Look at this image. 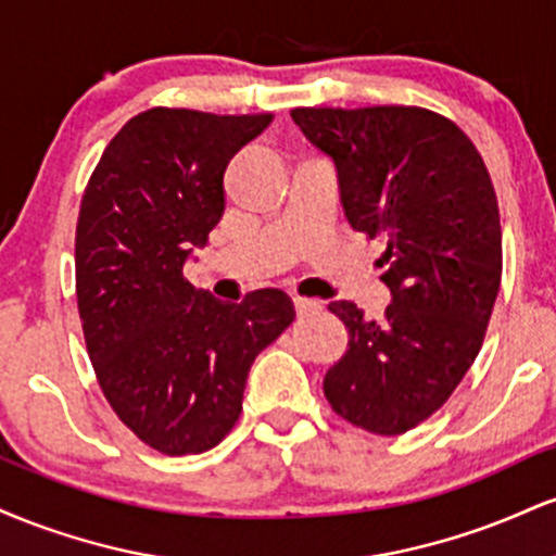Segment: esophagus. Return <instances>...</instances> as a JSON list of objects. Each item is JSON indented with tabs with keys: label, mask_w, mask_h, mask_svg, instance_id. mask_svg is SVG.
<instances>
[{
	"label": "esophagus",
	"mask_w": 556,
	"mask_h": 556,
	"mask_svg": "<svg viewBox=\"0 0 556 556\" xmlns=\"http://www.w3.org/2000/svg\"><path fill=\"white\" fill-rule=\"evenodd\" d=\"M292 305H295L298 316H308V314H316V311H321V303H316V300H308V298H292Z\"/></svg>",
	"instance_id": "34e87169"
}]
</instances>
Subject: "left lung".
Returning a JSON list of instances; mask_svg holds the SVG:
<instances>
[{
	"mask_svg": "<svg viewBox=\"0 0 556 556\" xmlns=\"http://www.w3.org/2000/svg\"><path fill=\"white\" fill-rule=\"evenodd\" d=\"M292 119L331 156L355 232L384 235L381 321L350 300L329 303L348 353L324 376L331 410L397 437L450 400L473 366L502 282L494 185L470 138L420 106H298Z\"/></svg>",
	"mask_w": 556,
	"mask_h": 556,
	"instance_id": "obj_1",
	"label": "left lung"
}]
</instances>
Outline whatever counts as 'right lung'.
<instances>
[{
    "instance_id": "obj_1",
    "label": "right lung",
    "mask_w": 556,
    "mask_h": 556,
    "mask_svg": "<svg viewBox=\"0 0 556 556\" xmlns=\"http://www.w3.org/2000/svg\"><path fill=\"white\" fill-rule=\"evenodd\" d=\"M271 114L154 106L110 140L80 201L75 292L88 358L117 418L164 455L232 431L253 361L295 318L282 290L222 303L182 266L225 214V169Z\"/></svg>"
}]
</instances>
